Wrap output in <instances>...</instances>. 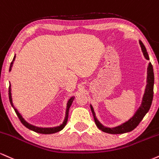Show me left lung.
Wrapping results in <instances>:
<instances>
[{"mask_svg": "<svg viewBox=\"0 0 159 159\" xmlns=\"http://www.w3.org/2000/svg\"><path fill=\"white\" fill-rule=\"evenodd\" d=\"M140 46L141 48V50L143 54V57L145 59L149 60V55L147 53V49L141 40H139ZM153 87H154V72L152 65L150 62L147 67V85L145 88L144 93H143L142 100H141V106H139V109L136 110V111L134 113L133 116L131 118L129 119L126 122L123 123L118 126H115V127H108V126H104L100 120H98V117H96V114L94 112V108L92 105H90L91 111H92L93 117H94L95 124L97 126L102 130V132H106L109 134H123L126 132H131L134 129H135L138 126V125L140 124L143 117L146 115V114L148 112L150 109L151 104L152 102V98H153Z\"/></svg>", "mask_w": 159, "mask_h": 159, "instance_id": "obj_1", "label": "left lung"}]
</instances>
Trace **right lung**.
I'll return each instance as SVG.
<instances>
[{
    "label": "right lung",
    "instance_id": "add662e5",
    "mask_svg": "<svg viewBox=\"0 0 159 159\" xmlns=\"http://www.w3.org/2000/svg\"><path fill=\"white\" fill-rule=\"evenodd\" d=\"M15 59H16V55H15L14 58H13V60L12 61L10 64V67H9V71H11L12 68L13 63H14ZM11 84H9V102H10L11 105H12V108L14 109L15 111H16L17 116L18 117V118L20 119V122L22 123V124L24 125V126H26L27 129L32 130V131H34L37 133H40V134H53V133H56V132H58L61 130L63 129V128L65 127V125H66L67 122H68V112H69V109H70V106H71L73 101H74V98L75 97L72 96L67 102V106H66V111H65V117L64 118V120H63L62 124H61L59 126H53V127H39V126H34V125L30 124V123H28L25 119L22 117V115H20L19 111H18V109L15 107L14 105H13L12 102V93H11Z\"/></svg>",
    "mask_w": 159,
    "mask_h": 159
}]
</instances>
